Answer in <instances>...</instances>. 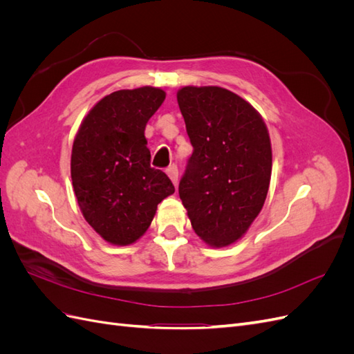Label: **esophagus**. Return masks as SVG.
Returning <instances> with one entry per match:
<instances>
[{
	"mask_svg": "<svg viewBox=\"0 0 354 354\" xmlns=\"http://www.w3.org/2000/svg\"><path fill=\"white\" fill-rule=\"evenodd\" d=\"M167 174L171 178V181H173V185L177 186L178 185V168H177V165H174V164L169 165L167 168Z\"/></svg>",
	"mask_w": 354,
	"mask_h": 354,
	"instance_id": "esophagus-1",
	"label": "esophagus"
}]
</instances>
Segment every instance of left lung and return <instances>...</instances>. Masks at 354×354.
<instances>
[{"label": "left lung", "mask_w": 354, "mask_h": 354, "mask_svg": "<svg viewBox=\"0 0 354 354\" xmlns=\"http://www.w3.org/2000/svg\"><path fill=\"white\" fill-rule=\"evenodd\" d=\"M177 102L194 153L178 185L192 227L212 246L236 242L259 216L272 146L252 106L221 87H183Z\"/></svg>", "instance_id": "left-lung-1"}]
</instances>
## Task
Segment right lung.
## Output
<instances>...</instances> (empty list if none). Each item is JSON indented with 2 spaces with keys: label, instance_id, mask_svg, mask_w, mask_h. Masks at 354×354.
<instances>
[{
  "label": "right lung",
  "instance_id": "obj_1",
  "mask_svg": "<svg viewBox=\"0 0 354 354\" xmlns=\"http://www.w3.org/2000/svg\"><path fill=\"white\" fill-rule=\"evenodd\" d=\"M165 99L155 87L120 90L85 116L75 137L71 176L84 218L115 245L136 242L158 203L174 194L165 173L151 167L145 128Z\"/></svg>",
  "mask_w": 354,
  "mask_h": 354
}]
</instances>
